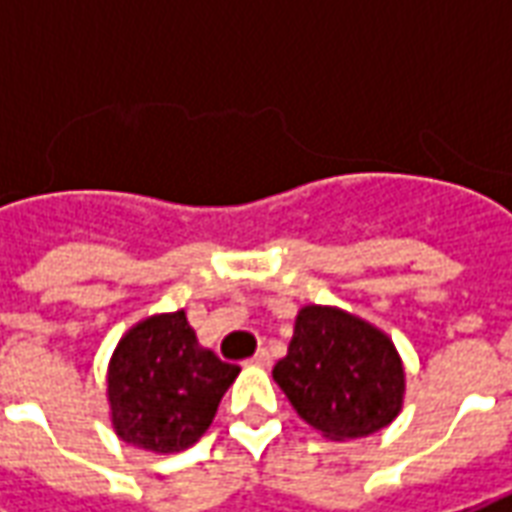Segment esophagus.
Instances as JSON below:
<instances>
[{"instance_id": "34e87169", "label": "esophagus", "mask_w": 512, "mask_h": 512, "mask_svg": "<svg viewBox=\"0 0 512 512\" xmlns=\"http://www.w3.org/2000/svg\"><path fill=\"white\" fill-rule=\"evenodd\" d=\"M249 365L268 367V365H271V354H268V351H257V354L249 359Z\"/></svg>"}]
</instances>
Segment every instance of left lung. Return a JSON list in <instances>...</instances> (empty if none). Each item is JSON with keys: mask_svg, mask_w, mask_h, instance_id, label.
<instances>
[{"mask_svg": "<svg viewBox=\"0 0 512 512\" xmlns=\"http://www.w3.org/2000/svg\"><path fill=\"white\" fill-rule=\"evenodd\" d=\"M274 381L299 417L332 441L384 430L406 397V367L392 337L326 304L301 307Z\"/></svg>", "mask_w": 512, "mask_h": 512, "instance_id": "left-lung-1", "label": "left lung"}]
</instances>
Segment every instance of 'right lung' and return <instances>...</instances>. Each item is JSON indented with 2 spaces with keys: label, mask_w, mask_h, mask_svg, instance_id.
Returning <instances> with one entry per match:
<instances>
[{
  "label": "right lung",
  "mask_w": 512,
  "mask_h": 512,
  "mask_svg": "<svg viewBox=\"0 0 512 512\" xmlns=\"http://www.w3.org/2000/svg\"><path fill=\"white\" fill-rule=\"evenodd\" d=\"M241 373L202 348L186 310L134 323L106 367V403L117 439L139 450H189L211 428L219 400Z\"/></svg>",
  "instance_id": "add662e5"
}]
</instances>
